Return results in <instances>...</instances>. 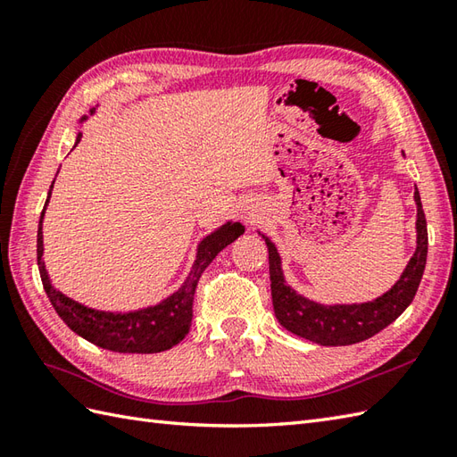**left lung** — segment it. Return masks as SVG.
<instances>
[{
	"mask_svg": "<svg viewBox=\"0 0 457 457\" xmlns=\"http://www.w3.org/2000/svg\"><path fill=\"white\" fill-rule=\"evenodd\" d=\"M414 202L419 210L416 212V234L419 236H416L414 255L389 293L375 298L373 303L324 306L296 295L285 283L277 247L273 241L265 237L269 247L270 296H273L275 316L280 326L320 345H352L393 324L412 303L424 275L426 255H428V229H426L419 190H414Z\"/></svg>",
	"mask_w": 457,
	"mask_h": 457,
	"instance_id": "obj_1",
	"label": "left lung"
}]
</instances>
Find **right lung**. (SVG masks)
I'll return each instance as SVG.
<instances>
[{
  "instance_id": "add662e5",
  "label": "right lung",
  "mask_w": 457,
  "mask_h": 457,
  "mask_svg": "<svg viewBox=\"0 0 457 457\" xmlns=\"http://www.w3.org/2000/svg\"><path fill=\"white\" fill-rule=\"evenodd\" d=\"M80 139L82 133H79V137H76V145L80 143ZM51 190H48L45 208L48 204V198H51ZM45 208L41 212L37 231V265L48 300H51L56 314L62 318V322L71 328L72 332L82 336L84 339H88V342L96 345L120 353H159L164 352V349H170L172 345H177L180 339H184V336L190 332L194 293H196L202 273L206 270L212 261L216 259V255L223 247H228L231 241H236L244 234V226H241V223L228 221L226 226H221L220 229L213 231V234L202 239L190 275L177 293L170 295L167 300H162L157 306L143 308L137 310V312L115 314L102 312V310H94L80 303H74L72 298L64 296L61 290H56L51 285V278H48L43 261Z\"/></svg>"
}]
</instances>
